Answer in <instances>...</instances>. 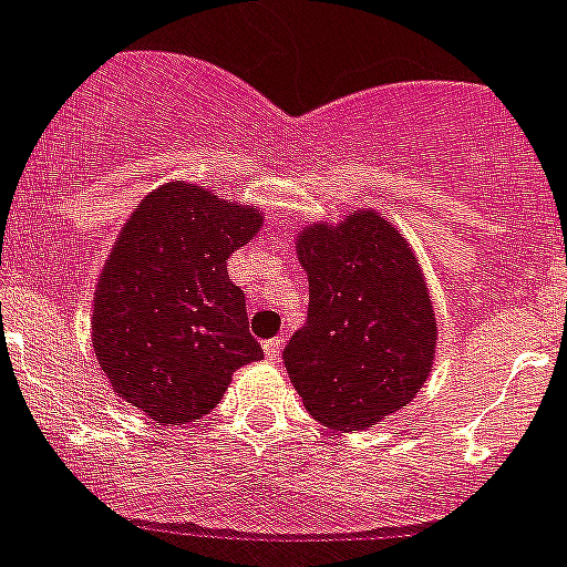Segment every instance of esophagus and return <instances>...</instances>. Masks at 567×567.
<instances>
[{"mask_svg":"<svg viewBox=\"0 0 567 567\" xmlns=\"http://www.w3.org/2000/svg\"><path fill=\"white\" fill-rule=\"evenodd\" d=\"M279 353H282V339H268V342H265V357H268L270 362H279Z\"/></svg>","mask_w":567,"mask_h":567,"instance_id":"obj_1","label":"esophagus"}]
</instances>
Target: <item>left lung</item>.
Instances as JSON below:
<instances>
[{
	"instance_id": "1",
	"label": "left lung",
	"mask_w": 567,
	"mask_h": 567,
	"mask_svg": "<svg viewBox=\"0 0 567 567\" xmlns=\"http://www.w3.org/2000/svg\"><path fill=\"white\" fill-rule=\"evenodd\" d=\"M308 322L282 359L305 411L331 431H365L420 393L436 357V313L420 256L371 208L297 234Z\"/></svg>"
}]
</instances>
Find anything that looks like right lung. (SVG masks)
Listing matches in <instances>:
<instances>
[{
    "instance_id": "add662e5",
    "label": "right lung",
    "mask_w": 567,
    "mask_h": 567,
    "mask_svg": "<svg viewBox=\"0 0 567 567\" xmlns=\"http://www.w3.org/2000/svg\"><path fill=\"white\" fill-rule=\"evenodd\" d=\"M262 228L256 205L165 182L122 225L96 282L91 342L113 393L159 425L214 411L230 377L262 359L228 259Z\"/></svg>"
}]
</instances>
